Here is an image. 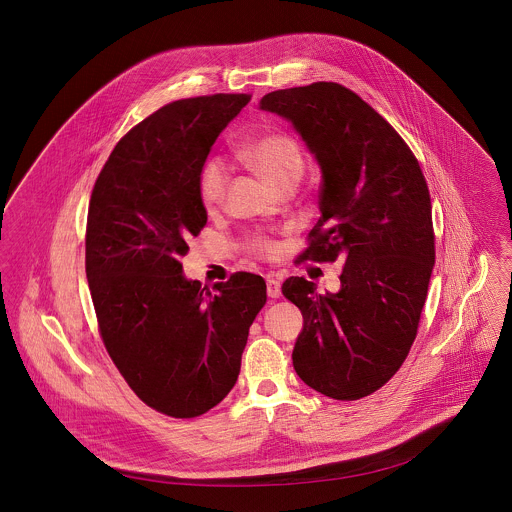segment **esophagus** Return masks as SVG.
I'll use <instances>...</instances> for the list:
<instances>
[{
  "instance_id": "1",
  "label": "esophagus",
  "mask_w": 512,
  "mask_h": 512,
  "mask_svg": "<svg viewBox=\"0 0 512 512\" xmlns=\"http://www.w3.org/2000/svg\"><path fill=\"white\" fill-rule=\"evenodd\" d=\"M266 292H268V297H272V299L280 297L282 295L280 280L274 278V276H266Z\"/></svg>"
}]
</instances>
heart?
Here are the masks:
<instances>
[{"label": "heart", "instance_id": "heart-1", "mask_svg": "<svg viewBox=\"0 0 512 512\" xmlns=\"http://www.w3.org/2000/svg\"><path fill=\"white\" fill-rule=\"evenodd\" d=\"M238 157L252 167L266 183L278 187L280 183L301 177L303 157L297 144L284 134H266L238 149ZM228 171L220 159H209L199 175V195L207 211H217L226 195ZM258 254H272L274 244L256 240L252 246Z\"/></svg>", "mask_w": 512, "mask_h": 512}]
</instances>
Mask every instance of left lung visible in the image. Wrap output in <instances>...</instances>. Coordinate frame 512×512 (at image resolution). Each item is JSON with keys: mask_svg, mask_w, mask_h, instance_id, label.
<instances>
[{"mask_svg": "<svg viewBox=\"0 0 512 512\" xmlns=\"http://www.w3.org/2000/svg\"><path fill=\"white\" fill-rule=\"evenodd\" d=\"M260 110L288 120L321 169V217L301 258L345 262L339 292L305 278L282 286L303 313L293 368L329 398L359 400L416 339L436 262L424 173L398 132L337 82L270 92Z\"/></svg>", "mask_w": 512, "mask_h": 512, "instance_id": "8db88e82", "label": "left lung"}]
</instances>
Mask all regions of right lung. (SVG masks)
Listing matches in <instances>:
<instances>
[{"label": "right lung", "mask_w": 512, "mask_h": 512, "mask_svg": "<svg viewBox=\"0 0 512 512\" xmlns=\"http://www.w3.org/2000/svg\"><path fill=\"white\" fill-rule=\"evenodd\" d=\"M248 94L175 100L130 130L92 189L86 278L102 341L130 388L173 418H195L236 384L266 282L248 272L207 292L183 274L207 224L199 175Z\"/></svg>", "instance_id": "add662e5"}]
</instances>
